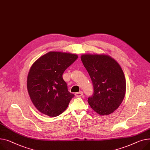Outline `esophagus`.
I'll list each match as a JSON object with an SVG mask.
<instances>
[{
  "instance_id": "34e87169",
  "label": "esophagus",
  "mask_w": 150,
  "mask_h": 150,
  "mask_svg": "<svg viewBox=\"0 0 150 150\" xmlns=\"http://www.w3.org/2000/svg\"><path fill=\"white\" fill-rule=\"evenodd\" d=\"M75 96L76 97H80V96H81L83 95V92L82 91H80V92H78L75 93Z\"/></svg>"
}]
</instances>
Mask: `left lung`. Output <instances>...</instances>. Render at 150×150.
Here are the masks:
<instances>
[{"label":"left lung","instance_id":"obj_1","mask_svg":"<svg viewBox=\"0 0 150 150\" xmlns=\"http://www.w3.org/2000/svg\"><path fill=\"white\" fill-rule=\"evenodd\" d=\"M81 59L93 87V93L87 100L90 106L100 115L112 113L125 94L126 81L121 66L105 55H83Z\"/></svg>","mask_w":150,"mask_h":150}]
</instances>
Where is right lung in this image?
<instances>
[{
  "instance_id": "add662e5",
  "label": "right lung",
  "mask_w": 150,
  "mask_h": 150,
  "mask_svg": "<svg viewBox=\"0 0 150 150\" xmlns=\"http://www.w3.org/2000/svg\"><path fill=\"white\" fill-rule=\"evenodd\" d=\"M77 58L75 54L50 52L31 66L27 88L33 103L41 113L55 117L67 108L75 95L68 91L63 74Z\"/></svg>"
}]
</instances>
